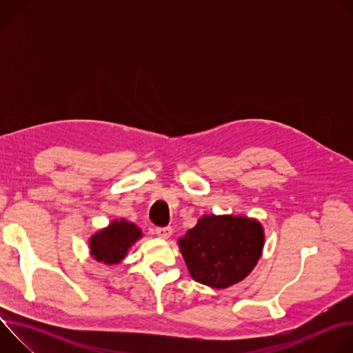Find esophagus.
Masks as SVG:
<instances>
[{"label":"esophagus","instance_id":"obj_1","mask_svg":"<svg viewBox=\"0 0 353 353\" xmlns=\"http://www.w3.org/2000/svg\"><path fill=\"white\" fill-rule=\"evenodd\" d=\"M157 234L161 237V239H169L172 234H173V229L170 226H166V228H157Z\"/></svg>","mask_w":353,"mask_h":353}]
</instances>
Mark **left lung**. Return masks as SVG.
I'll list each match as a JSON object with an SVG mask.
<instances>
[{"label":"left lung","instance_id":"1","mask_svg":"<svg viewBox=\"0 0 353 353\" xmlns=\"http://www.w3.org/2000/svg\"><path fill=\"white\" fill-rule=\"evenodd\" d=\"M264 239V228L257 219L204 215L179 239V247L194 281L225 289L254 270Z\"/></svg>","mask_w":353,"mask_h":353}]
</instances>
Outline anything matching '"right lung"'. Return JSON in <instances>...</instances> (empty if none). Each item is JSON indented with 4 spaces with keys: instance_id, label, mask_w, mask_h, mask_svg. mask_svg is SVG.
I'll use <instances>...</instances> for the list:
<instances>
[{
    "instance_id": "1",
    "label": "right lung",
    "mask_w": 353,
    "mask_h": 353,
    "mask_svg": "<svg viewBox=\"0 0 353 353\" xmlns=\"http://www.w3.org/2000/svg\"><path fill=\"white\" fill-rule=\"evenodd\" d=\"M141 237L142 230L137 225L125 219H116L89 239L90 256L96 261L108 265L120 264Z\"/></svg>"
}]
</instances>
